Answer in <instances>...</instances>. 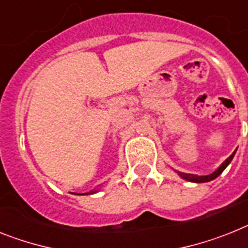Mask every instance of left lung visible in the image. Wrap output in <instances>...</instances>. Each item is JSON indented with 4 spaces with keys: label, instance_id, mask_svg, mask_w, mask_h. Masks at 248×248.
<instances>
[{
    "label": "left lung",
    "instance_id": "8db88e82",
    "mask_svg": "<svg viewBox=\"0 0 248 248\" xmlns=\"http://www.w3.org/2000/svg\"><path fill=\"white\" fill-rule=\"evenodd\" d=\"M237 151V150H236ZM236 151H234L232 155L228 157V159L224 161V163H222V165L218 168L217 170L214 172H212V174H209V175H204V176H198V175H194V174H186V172H180L178 171V174L180 176H182L183 179H185V180H188V182H193V183H207V182H211V180H213V179H216L217 176H219L222 172H223V170L226 169L227 166H228V164L232 161V159H233L234 154H236Z\"/></svg>",
    "mask_w": 248,
    "mask_h": 248
}]
</instances>
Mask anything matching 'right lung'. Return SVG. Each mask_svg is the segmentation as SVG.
Instances as JSON below:
<instances>
[{
  "instance_id": "right-lung-1",
  "label": "right lung",
  "mask_w": 248,
  "mask_h": 248,
  "mask_svg": "<svg viewBox=\"0 0 248 248\" xmlns=\"http://www.w3.org/2000/svg\"><path fill=\"white\" fill-rule=\"evenodd\" d=\"M92 193H95V190L94 191H91V193H84V194H92Z\"/></svg>"
}]
</instances>
